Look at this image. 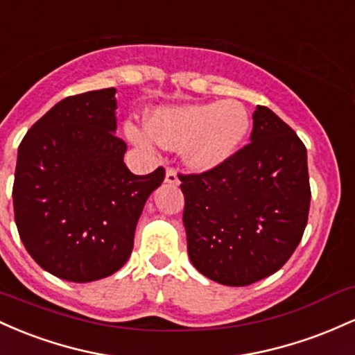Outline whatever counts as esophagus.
<instances>
[{"label":"esophagus","mask_w":355,"mask_h":355,"mask_svg":"<svg viewBox=\"0 0 355 355\" xmlns=\"http://www.w3.org/2000/svg\"><path fill=\"white\" fill-rule=\"evenodd\" d=\"M166 182L167 184H173V186H179V178H178V173L174 169H167L166 171Z\"/></svg>","instance_id":"obj_1"}]
</instances>
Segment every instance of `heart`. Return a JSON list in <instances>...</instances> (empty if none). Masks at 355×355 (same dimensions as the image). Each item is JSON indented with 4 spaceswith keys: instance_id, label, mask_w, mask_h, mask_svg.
<instances>
[{
    "instance_id": "b5f03b06",
    "label": "heart",
    "mask_w": 355,
    "mask_h": 355,
    "mask_svg": "<svg viewBox=\"0 0 355 355\" xmlns=\"http://www.w3.org/2000/svg\"><path fill=\"white\" fill-rule=\"evenodd\" d=\"M252 119L241 102L228 101L157 107L147 124L127 122L125 135L141 149L159 144L179 149L189 169L205 173L225 164L238 153L250 132Z\"/></svg>"
}]
</instances>
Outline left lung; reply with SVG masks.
Returning a JSON list of instances; mask_svg holds the SVG:
<instances>
[{"instance_id":"left-lung-1","label":"left lung","mask_w":355,"mask_h":355,"mask_svg":"<svg viewBox=\"0 0 355 355\" xmlns=\"http://www.w3.org/2000/svg\"><path fill=\"white\" fill-rule=\"evenodd\" d=\"M250 141L216 169L179 176L191 263L228 286L278 272L295 252L309 218L304 142L263 105L253 114Z\"/></svg>"}]
</instances>
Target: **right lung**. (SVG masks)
Segmentation results:
<instances>
[{
  "instance_id": "obj_1",
  "label": "right lung",
  "mask_w": 355,
  "mask_h": 355,
  "mask_svg": "<svg viewBox=\"0 0 355 355\" xmlns=\"http://www.w3.org/2000/svg\"><path fill=\"white\" fill-rule=\"evenodd\" d=\"M115 90L63 98L18 147L15 221L26 252L62 280L87 284L121 270L146 201L164 181L135 176L115 135Z\"/></svg>"
}]
</instances>
